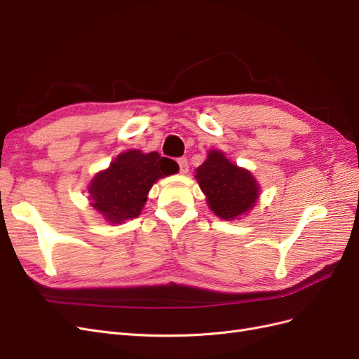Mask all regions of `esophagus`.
<instances>
[{"mask_svg": "<svg viewBox=\"0 0 359 359\" xmlns=\"http://www.w3.org/2000/svg\"><path fill=\"white\" fill-rule=\"evenodd\" d=\"M178 166H180V172L181 173H187L189 172V161L186 157L178 158Z\"/></svg>", "mask_w": 359, "mask_h": 359, "instance_id": "1", "label": "esophagus"}]
</instances>
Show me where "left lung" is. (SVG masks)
I'll use <instances>...</instances> for the list:
<instances>
[{
    "label": "left lung",
    "instance_id": "1",
    "mask_svg": "<svg viewBox=\"0 0 359 359\" xmlns=\"http://www.w3.org/2000/svg\"><path fill=\"white\" fill-rule=\"evenodd\" d=\"M196 180L206 194L210 208L224 220L247 212L259 196V187L252 173L233 165L220 151H211L198 168Z\"/></svg>",
    "mask_w": 359,
    "mask_h": 359
}]
</instances>
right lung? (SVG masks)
I'll list each match as a JSON object with an SVG mask.
<instances>
[{
    "mask_svg": "<svg viewBox=\"0 0 359 359\" xmlns=\"http://www.w3.org/2000/svg\"><path fill=\"white\" fill-rule=\"evenodd\" d=\"M177 170L175 161L158 153L144 154L130 149L119 154L109 169L94 177L88 189L91 205L111 223L135 219L142 211L153 184Z\"/></svg>",
    "mask_w": 359,
    "mask_h": 359,
    "instance_id": "obj_1",
    "label": "right lung"
}]
</instances>
